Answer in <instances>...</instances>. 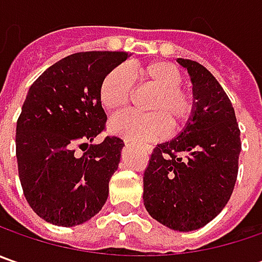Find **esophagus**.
<instances>
[{
	"mask_svg": "<svg viewBox=\"0 0 262 262\" xmlns=\"http://www.w3.org/2000/svg\"><path fill=\"white\" fill-rule=\"evenodd\" d=\"M128 143H131V140H125V144H128ZM140 146L143 147L144 150H147V151H150V150H151V147L148 146V144H140Z\"/></svg>",
	"mask_w": 262,
	"mask_h": 262,
	"instance_id": "1",
	"label": "esophagus"
}]
</instances>
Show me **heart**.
Segmentation results:
<instances>
[{"label": "heart", "instance_id": "1", "mask_svg": "<svg viewBox=\"0 0 262 262\" xmlns=\"http://www.w3.org/2000/svg\"><path fill=\"white\" fill-rule=\"evenodd\" d=\"M143 86L155 95L147 103L150 115L125 112L109 121V133L126 140H157L185 125L194 112L192 97L181 86L184 77L175 66L155 61L137 70ZM133 93V76L125 66L109 71L99 89L100 103L107 112L125 107Z\"/></svg>", "mask_w": 262, "mask_h": 262}]
</instances>
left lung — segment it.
I'll return each instance as SVG.
<instances>
[{"label": "left lung", "mask_w": 262, "mask_h": 262, "mask_svg": "<svg viewBox=\"0 0 262 262\" xmlns=\"http://www.w3.org/2000/svg\"><path fill=\"white\" fill-rule=\"evenodd\" d=\"M192 83L194 112L182 131L157 144L144 172L148 214L178 232L206 226L233 192L241 153L235 109L206 67L178 58Z\"/></svg>", "instance_id": "8db88e82"}]
</instances>
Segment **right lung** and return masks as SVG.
I'll return each mask as SVG.
<instances>
[{
    "label": "right lung",
    "instance_id": "right-lung-1",
    "mask_svg": "<svg viewBox=\"0 0 262 262\" xmlns=\"http://www.w3.org/2000/svg\"><path fill=\"white\" fill-rule=\"evenodd\" d=\"M126 58L109 51L66 56L27 92L15 128L18 176L29 206L48 223L83 225L105 206L124 141L95 143L106 122L99 89Z\"/></svg>",
    "mask_w": 262,
    "mask_h": 262
}]
</instances>
